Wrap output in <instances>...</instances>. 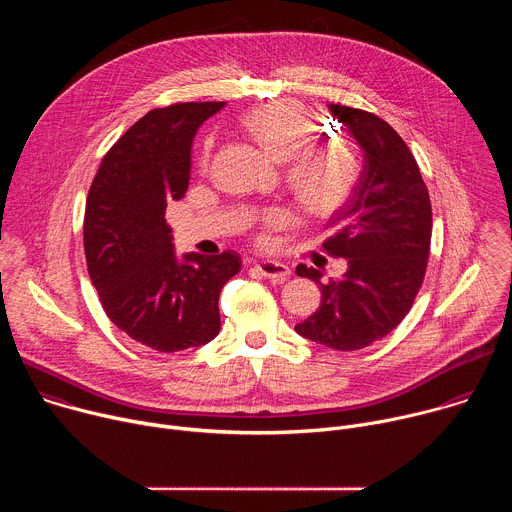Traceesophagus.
Returning <instances> with one entry per match:
<instances>
[{
	"label": "esophagus",
	"instance_id": "1",
	"mask_svg": "<svg viewBox=\"0 0 512 512\" xmlns=\"http://www.w3.org/2000/svg\"><path fill=\"white\" fill-rule=\"evenodd\" d=\"M257 271L267 277V279H273V281H285L289 277V267L285 263H279V261H261L257 263Z\"/></svg>",
	"mask_w": 512,
	"mask_h": 512
}]
</instances>
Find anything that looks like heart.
Listing matches in <instances>:
<instances>
[{"label":"heart","mask_w":512,"mask_h":512,"mask_svg":"<svg viewBox=\"0 0 512 512\" xmlns=\"http://www.w3.org/2000/svg\"><path fill=\"white\" fill-rule=\"evenodd\" d=\"M249 135L279 162L287 164V182L298 200L312 212L324 214L338 208L354 190L358 158L344 139H318L316 119L296 101H273L249 111L243 119ZM212 158V139L202 143L200 168L206 170ZM287 214L271 208L263 216L265 229H279Z\"/></svg>","instance_id":"b5f03b06"}]
</instances>
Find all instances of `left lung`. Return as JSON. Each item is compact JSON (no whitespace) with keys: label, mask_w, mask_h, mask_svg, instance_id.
Listing matches in <instances>:
<instances>
[{"label":"left lung","mask_w":512,"mask_h":512,"mask_svg":"<svg viewBox=\"0 0 512 512\" xmlns=\"http://www.w3.org/2000/svg\"><path fill=\"white\" fill-rule=\"evenodd\" d=\"M356 137L364 166L350 200L330 218L334 235L322 247L344 257L342 279L322 283V271L296 273L320 283V308L296 332L334 350H358L385 338L419 294L431 245V202L419 166L403 137L379 115L330 105Z\"/></svg>","instance_id":"8db88e82"}]
</instances>
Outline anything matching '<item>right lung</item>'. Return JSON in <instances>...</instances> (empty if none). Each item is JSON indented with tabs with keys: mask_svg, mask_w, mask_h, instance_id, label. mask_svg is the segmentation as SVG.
<instances>
[{
	"mask_svg": "<svg viewBox=\"0 0 512 512\" xmlns=\"http://www.w3.org/2000/svg\"><path fill=\"white\" fill-rule=\"evenodd\" d=\"M225 101L174 103L135 121L103 156L87 196L83 243L109 320L135 342L178 352L221 330L218 296L241 271L235 251L178 263L168 200L188 190L196 129Z\"/></svg>",
	"mask_w": 512,
	"mask_h": 512,
	"instance_id": "add662e5",
	"label": "right lung"
}]
</instances>
